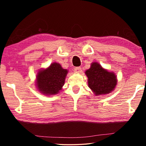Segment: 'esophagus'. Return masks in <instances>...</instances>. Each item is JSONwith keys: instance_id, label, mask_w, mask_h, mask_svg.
<instances>
[{"instance_id": "obj_1", "label": "esophagus", "mask_w": 146, "mask_h": 146, "mask_svg": "<svg viewBox=\"0 0 146 146\" xmlns=\"http://www.w3.org/2000/svg\"><path fill=\"white\" fill-rule=\"evenodd\" d=\"M74 71H75L76 73H80L82 71V69L80 67H76L75 68H74Z\"/></svg>"}]
</instances>
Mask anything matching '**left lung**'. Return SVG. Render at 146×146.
Returning <instances> with one entry per match:
<instances>
[{"mask_svg":"<svg viewBox=\"0 0 146 146\" xmlns=\"http://www.w3.org/2000/svg\"><path fill=\"white\" fill-rule=\"evenodd\" d=\"M88 78V86L96 96L110 93L117 84V76L113 72L104 69L99 64L93 62L86 71Z\"/></svg>","mask_w":146,"mask_h":146,"instance_id":"obj_1","label":"left lung"}]
</instances>
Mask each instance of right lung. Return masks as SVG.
<instances>
[{"label": "right lung", "instance_id": "obj_1", "mask_svg": "<svg viewBox=\"0 0 146 146\" xmlns=\"http://www.w3.org/2000/svg\"><path fill=\"white\" fill-rule=\"evenodd\" d=\"M68 72L60 64L53 62L48 68L38 71L36 75V88L45 95L57 94L64 84Z\"/></svg>", "mask_w": 146, "mask_h": 146}]
</instances>
